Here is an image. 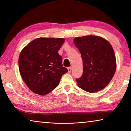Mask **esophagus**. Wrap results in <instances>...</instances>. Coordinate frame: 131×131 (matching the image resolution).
<instances>
[{
    "instance_id": "1",
    "label": "esophagus",
    "mask_w": 131,
    "mask_h": 131,
    "mask_svg": "<svg viewBox=\"0 0 131 131\" xmlns=\"http://www.w3.org/2000/svg\"><path fill=\"white\" fill-rule=\"evenodd\" d=\"M68 72H71V71H72V68H71V67H68Z\"/></svg>"
}]
</instances>
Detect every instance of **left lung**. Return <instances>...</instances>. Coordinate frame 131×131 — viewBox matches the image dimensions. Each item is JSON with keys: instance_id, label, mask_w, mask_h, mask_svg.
I'll list each match as a JSON object with an SVG mask.
<instances>
[{"instance_id": "8db88e82", "label": "left lung", "mask_w": 131, "mask_h": 131, "mask_svg": "<svg viewBox=\"0 0 131 131\" xmlns=\"http://www.w3.org/2000/svg\"><path fill=\"white\" fill-rule=\"evenodd\" d=\"M73 41L83 62V74L76 79L77 85L91 93L103 90L112 80L116 70L112 45L105 39L94 35L77 37Z\"/></svg>"}]
</instances>
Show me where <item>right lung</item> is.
<instances>
[{"instance_id":"add662e5","label":"right lung","mask_w":131,"mask_h":131,"mask_svg":"<svg viewBox=\"0 0 131 131\" xmlns=\"http://www.w3.org/2000/svg\"><path fill=\"white\" fill-rule=\"evenodd\" d=\"M63 38L39 37L26 46L19 54V70L28 87L35 94L44 95L59 85L62 76L68 72L63 67L58 50Z\"/></svg>"}]
</instances>
